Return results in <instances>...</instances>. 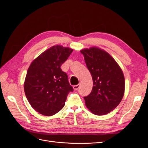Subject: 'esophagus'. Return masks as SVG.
<instances>
[{
  "label": "esophagus",
  "instance_id": "esophagus-1",
  "mask_svg": "<svg viewBox=\"0 0 148 148\" xmlns=\"http://www.w3.org/2000/svg\"><path fill=\"white\" fill-rule=\"evenodd\" d=\"M79 85H80V83H79L78 84H77V85H75V86H73L74 90H77V89L79 88Z\"/></svg>",
  "mask_w": 148,
  "mask_h": 148
}]
</instances>
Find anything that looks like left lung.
<instances>
[{"instance_id": "8db88e82", "label": "left lung", "mask_w": 148, "mask_h": 148, "mask_svg": "<svg viewBox=\"0 0 148 148\" xmlns=\"http://www.w3.org/2000/svg\"><path fill=\"white\" fill-rule=\"evenodd\" d=\"M81 53L92 76L93 86L84 97L87 108L97 115H106L118 106L125 91V78L119 64L109 53L96 47Z\"/></svg>"}]
</instances>
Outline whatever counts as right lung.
<instances>
[{
	"mask_svg": "<svg viewBox=\"0 0 148 148\" xmlns=\"http://www.w3.org/2000/svg\"><path fill=\"white\" fill-rule=\"evenodd\" d=\"M73 49L53 46L42 52L29 65L24 83L26 98L39 114L51 116L65 106L68 94L73 91L68 76L60 69Z\"/></svg>",
	"mask_w": 148,
	"mask_h": 148,
	"instance_id": "add662e5",
	"label": "right lung"
}]
</instances>
